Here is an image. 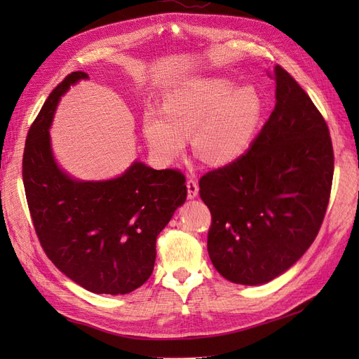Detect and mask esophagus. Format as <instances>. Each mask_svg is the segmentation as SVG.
<instances>
[{"instance_id": "obj_1", "label": "esophagus", "mask_w": 359, "mask_h": 359, "mask_svg": "<svg viewBox=\"0 0 359 359\" xmlns=\"http://www.w3.org/2000/svg\"><path fill=\"white\" fill-rule=\"evenodd\" d=\"M198 193H199L198 182L194 181L193 178H189V180H187V196H189L190 199H194V198L198 196Z\"/></svg>"}]
</instances>
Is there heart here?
Masks as SVG:
<instances>
[{
  "mask_svg": "<svg viewBox=\"0 0 359 359\" xmlns=\"http://www.w3.org/2000/svg\"><path fill=\"white\" fill-rule=\"evenodd\" d=\"M262 97L255 86H240L223 78L182 79L163 97V112L148 109L142 130L153 153L170 161L193 149L203 163L224 166L252 145L262 119Z\"/></svg>",
  "mask_w": 359,
  "mask_h": 359,
  "instance_id": "obj_1",
  "label": "heart"
}]
</instances>
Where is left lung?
<instances>
[{
	"label": "left lung",
	"instance_id": "obj_1",
	"mask_svg": "<svg viewBox=\"0 0 359 359\" xmlns=\"http://www.w3.org/2000/svg\"><path fill=\"white\" fill-rule=\"evenodd\" d=\"M276 107L245 153L201 178L211 211L208 255L238 285L283 274L318 236L330 202L334 151L327 123L309 94L280 66Z\"/></svg>",
	"mask_w": 359,
	"mask_h": 359
}]
</instances>
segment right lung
<instances>
[{"label":"right lung","instance_id":"right-lung-1","mask_svg":"<svg viewBox=\"0 0 359 359\" xmlns=\"http://www.w3.org/2000/svg\"><path fill=\"white\" fill-rule=\"evenodd\" d=\"M88 79L66 76L43 104L25 140L22 178L41 248L61 273L94 293L124 295L153 274L156 240L186 202V177L135 161L121 177L78 181L52 156L49 127L60 97Z\"/></svg>","mask_w":359,"mask_h":359}]
</instances>
